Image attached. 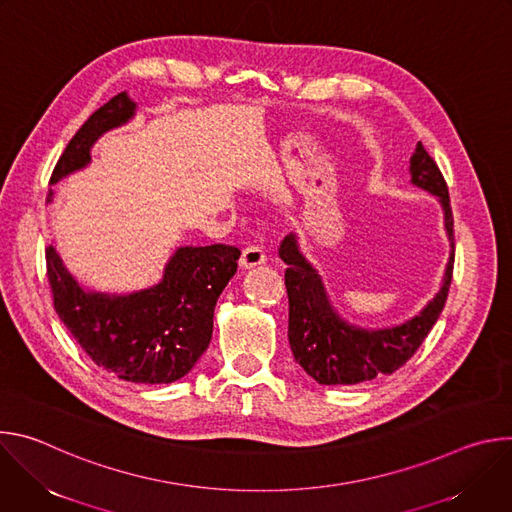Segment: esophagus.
Instances as JSON below:
<instances>
[{"label": "esophagus", "mask_w": 512, "mask_h": 512, "mask_svg": "<svg viewBox=\"0 0 512 512\" xmlns=\"http://www.w3.org/2000/svg\"><path fill=\"white\" fill-rule=\"evenodd\" d=\"M265 263V251L259 247V245H247L243 251H241V259H239V265L249 269V267H255V265H261Z\"/></svg>", "instance_id": "esophagus-1"}]
</instances>
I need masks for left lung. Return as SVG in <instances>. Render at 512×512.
I'll return each instance as SVG.
<instances>
[{
  "label": "left lung",
  "mask_w": 512,
  "mask_h": 512,
  "mask_svg": "<svg viewBox=\"0 0 512 512\" xmlns=\"http://www.w3.org/2000/svg\"><path fill=\"white\" fill-rule=\"evenodd\" d=\"M409 164L411 182L440 198L452 247L444 283L419 316L385 330L350 326L334 312L318 271L300 253L296 235H287L279 247V257L287 265L289 346L300 367L320 385H356L395 373L415 354L446 306L454 271V216L448 184L421 141Z\"/></svg>",
  "instance_id": "obj_1"
}]
</instances>
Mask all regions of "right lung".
I'll return each instance as SVG.
<instances>
[{"instance_id":"right-lung-1","label":"right lung","mask_w":512,"mask_h":512,"mask_svg":"<svg viewBox=\"0 0 512 512\" xmlns=\"http://www.w3.org/2000/svg\"><path fill=\"white\" fill-rule=\"evenodd\" d=\"M135 103L115 95L75 133L58 158L50 184L91 162L93 143L127 123ZM52 190L48 202H52ZM233 245L180 247L158 285L127 296L87 291L68 273L54 245L46 247V271L54 310L97 367L123 381L160 385L182 379L208 348L218 296L237 271Z\"/></svg>"}]
</instances>
